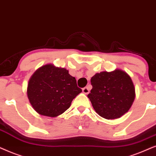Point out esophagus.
<instances>
[{
    "label": "esophagus",
    "instance_id": "34e87169",
    "mask_svg": "<svg viewBox=\"0 0 156 156\" xmlns=\"http://www.w3.org/2000/svg\"><path fill=\"white\" fill-rule=\"evenodd\" d=\"M90 92V90H89L88 87H85V88H83V93H85V94H88Z\"/></svg>",
    "mask_w": 156,
    "mask_h": 156
}]
</instances>
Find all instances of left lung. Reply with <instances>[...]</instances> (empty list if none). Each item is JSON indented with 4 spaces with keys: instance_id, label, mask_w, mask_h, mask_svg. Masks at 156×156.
<instances>
[{
    "instance_id": "1",
    "label": "left lung",
    "mask_w": 156,
    "mask_h": 156,
    "mask_svg": "<svg viewBox=\"0 0 156 156\" xmlns=\"http://www.w3.org/2000/svg\"><path fill=\"white\" fill-rule=\"evenodd\" d=\"M93 88L88 95L93 108L105 119H115L129 111L136 93L131 78L126 72L116 69L103 71L91 78Z\"/></svg>"
}]
</instances>
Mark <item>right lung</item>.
<instances>
[{"label": "right lung", "mask_w": 156, "mask_h": 156, "mask_svg": "<svg viewBox=\"0 0 156 156\" xmlns=\"http://www.w3.org/2000/svg\"><path fill=\"white\" fill-rule=\"evenodd\" d=\"M81 92L76 78L68 73V70L52 64L39 68L31 76L27 88L33 109L49 117H56L64 113Z\"/></svg>", "instance_id": "right-lung-1"}]
</instances>
